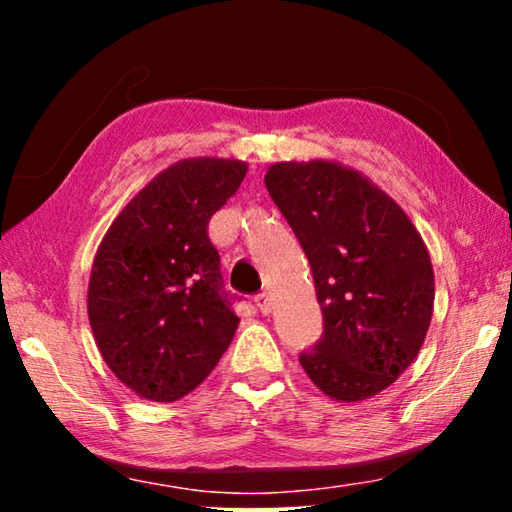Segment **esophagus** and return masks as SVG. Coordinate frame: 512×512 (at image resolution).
I'll return each instance as SVG.
<instances>
[{"mask_svg":"<svg viewBox=\"0 0 512 512\" xmlns=\"http://www.w3.org/2000/svg\"><path fill=\"white\" fill-rule=\"evenodd\" d=\"M255 305H257L259 311H262L264 316L271 314V309H273V302H271V296H268V293H257Z\"/></svg>","mask_w":512,"mask_h":512,"instance_id":"esophagus-1","label":"esophagus"}]
</instances>
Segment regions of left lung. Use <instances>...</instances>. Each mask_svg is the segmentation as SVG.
I'll return each instance as SVG.
<instances>
[{
  "instance_id": "1",
  "label": "left lung",
  "mask_w": 512,
  "mask_h": 512,
  "mask_svg": "<svg viewBox=\"0 0 512 512\" xmlns=\"http://www.w3.org/2000/svg\"><path fill=\"white\" fill-rule=\"evenodd\" d=\"M266 189L309 259L323 336L300 363L325 395L366 400L391 386L427 336L433 268L402 207L334 162H280Z\"/></svg>"
}]
</instances>
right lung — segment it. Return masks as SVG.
I'll use <instances>...</instances> for the list:
<instances>
[{"label": "right lung", "instance_id": "1", "mask_svg": "<svg viewBox=\"0 0 512 512\" xmlns=\"http://www.w3.org/2000/svg\"><path fill=\"white\" fill-rule=\"evenodd\" d=\"M246 164L192 158L153 178L124 207L94 257L88 314L110 370L153 402L185 397L235 336L239 300L207 235Z\"/></svg>", "mask_w": 512, "mask_h": 512}]
</instances>
